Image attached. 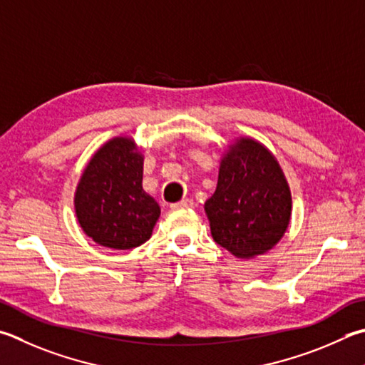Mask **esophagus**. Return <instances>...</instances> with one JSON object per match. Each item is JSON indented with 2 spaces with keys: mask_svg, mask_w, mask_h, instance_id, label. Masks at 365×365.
I'll return each mask as SVG.
<instances>
[{
  "mask_svg": "<svg viewBox=\"0 0 365 365\" xmlns=\"http://www.w3.org/2000/svg\"><path fill=\"white\" fill-rule=\"evenodd\" d=\"M193 207V201L191 200H182V201H178V202H174L170 205V209L172 210H180V209H191Z\"/></svg>",
  "mask_w": 365,
  "mask_h": 365,
  "instance_id": "esophagus-1",
  "label": "esophagus"
}]
</instances>
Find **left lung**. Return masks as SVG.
I'll return each mask as SVG.
<instances>
[{"label":"left lung","instance_id":"8db88e82","mask_svg":"<svg viewBox=\"0 0 365 365\" xmlns=\"http://www.w3.org/2000/svg\"><path fill=\"white\" fill-rule=\"evenodd\" d=\"M210 235L237 258L267 254L292 217V193L276 156L241 135L222 153L215 193L204 204Z\"/></svg>","mask_w":365,"mask_h":365}]
</instances>
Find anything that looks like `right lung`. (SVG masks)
<instances>
[{
  "label": "right lung",
  "mask_w": 365,
  "mask_h": 365,
  "mask_svg": "<svg viewBox=\"0 0 365 365\" xmlns=\"http://www.w3.org/2000/svg\"><path fill=\"white\" fill-rule=\"evenodd\" d=\"M143 160L134 138L116 135L84 168L73 204L79 227L98 246L128 250L151 237L161 207L142 187Z\"/></svg>",
  "instance_id": "obj_1"
}]
</instances>
